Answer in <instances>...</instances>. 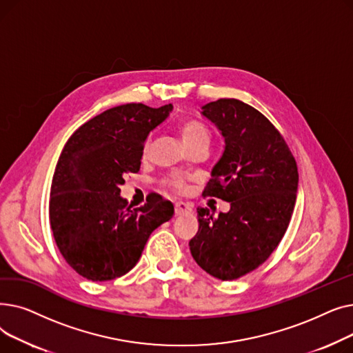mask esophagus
Wrapping results in <instances>:
<instances>
[{"label": "esophagus", "mask_w": 353, "mask_h": 353, "mask_svg": "<svg viewBox=\"0 0 353 353\" xmlns=\"http://www.w3.org/2000/svg\"><path fill=\"white\" fill-rule=\"evenodd\" d=\"M192 209H193L192 203H184V201L174 203V212H176L177 216L184 214V213H189V212H192Z\"/></svg>", "instance_id": "1"}]
</instances>
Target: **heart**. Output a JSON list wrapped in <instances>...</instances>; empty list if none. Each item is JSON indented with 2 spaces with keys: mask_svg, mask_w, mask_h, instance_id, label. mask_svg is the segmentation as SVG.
<instances>
[{
  "mask_svg": "<svg viewBox=\"0 0 353 353\" xmlns=\"http://www.w3.org/2000/svg\"><path fill=\"white\" fill-rule=\"evenodd\" d=\"M179 133H180V137L183 140V143H190L193 140H197V139H209V130L200 124V123H194V121H188V123H183L180 127H179ZM165 184L169 188L174 189V190H181L184 188V181L181 177H170L165 180Z\"/></svg>",
  "mask_w": 353,
  "mask_h": 353,
  "instance_id": "obj_1",
  "label": "heart"
}]
</instances>
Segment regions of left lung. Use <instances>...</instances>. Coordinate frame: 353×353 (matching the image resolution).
I'll list each match as a JSON object with an SVG mask.
<instances>
[{"instance_id": "obj_1", "label": "left lung", "mask_w": 353, "mask_h": 353, "mask_svg": "<svg viewBox=\"0 0 353 353\" xmlns=\"http://www.w3.org/2000/svg\"><path fill=\"white\" fill-rule=\"evenodd\" d=\"M225 139L205 196L229 201L226 213L197 208L189 242L196 263L220 281L261 266L281 243L298 193L296 161L274 125L252 105L220 99L201 107Z\"/></svg>"}]
</instances>
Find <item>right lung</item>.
Returning <instances> with one entry per match:
<instances>
[{
    "mask_svg": "<svg viewBox=\"0 0 353 353\" xmlns=\"http://www.w3.org/2000/svg\"><path fill=\"white\" fill-rule=\"evenodd\" d=\"M173 110L130 103L108 108L79 127L55 165L50 225L65 262L92 282L132 270L152 232L174 214L159 194L132 209L120 196L127 173L140 170L144 143Z\"/></svg>",
    "mask_w": 353,
    "mask_h": 353,
    "instance_id": "add662e5",
    "label": "right lung"
}]
</instances>
